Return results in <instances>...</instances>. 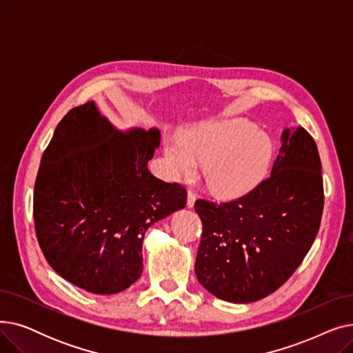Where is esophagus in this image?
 I'll return each instance as SVG.
<instances>
[{
  "label": "esophagus",
  "mask_w": 353,
  "mask_h": 353,
  "mask_svg": "<svg viewBox=\"0 0 353 353\" xmlns=\"http://www.w3.org/2000/svg\"><path fill=\"white\" fill-rule=\"evenodd\" d=\"M194 201H196V194H194L192 190H189V192H188V206H189V208H193Z\"/></svg>",
  "instance_id": "esophagus-1"
}]
</instances>
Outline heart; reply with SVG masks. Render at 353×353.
Returning <instances> with one entry per match:
<instances>
[{
    "mask_svg": "<svg viewBox=\"0 0 353 353\" xmlns=\"http://www.w3.org/2000/svg\"><path fill=\"white\" fill-rule=\"evenodd\" d=\"M273 150L272 139L243 119L201 123L164 144L173 174L193 176L197 161L209 189L221 197H237L256 188L269 170Z\"/></svg>",
    "mask_w": 353,
    "mask_h": 353,
    "instance_id": "b5f03b06",
    "label": "heart"
}]
</instances>
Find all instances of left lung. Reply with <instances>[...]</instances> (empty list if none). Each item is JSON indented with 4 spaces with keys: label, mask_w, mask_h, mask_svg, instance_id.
Instances as JSON below:
<instances>
[{
    "label": "left lung",
    "mask_w": 353,
    "mask_h": 353,
    "mask_svg": "<svg viewBox=\"0 0 353 353\" xmlns=\"http://www.w3.org/2000/svg\"><path fill=\"white\" fill-rule=\"evenodd\" d=\"M323 179L318 145L286 128L270 176L230 201L197 199L203 232L194 272L216 298L250 303L279 289L319 232Z\"/></svg>",
    "instance_id": "obj_1"
}]
</instances>
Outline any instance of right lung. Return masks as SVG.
Wrapping results in <instances>:
<instances>
[{"mask_svg": "<svg viewBox=\"0 0 353 353\" xmlns=\"http://www.w3.org/2000/svg\"><path fill=\"white\" fill-rule=\"evenodd\" d=\"M160 132L119 133L92 101L71 108L44 150L34 226L50 266L76 286L119 293L141 276L154 221L183 209L188 192L148 170Z\"/></svg>", "mask_w": 353, "mask_h": 353, "instance_id": "1", "label": "right lung"}]
</instances>
